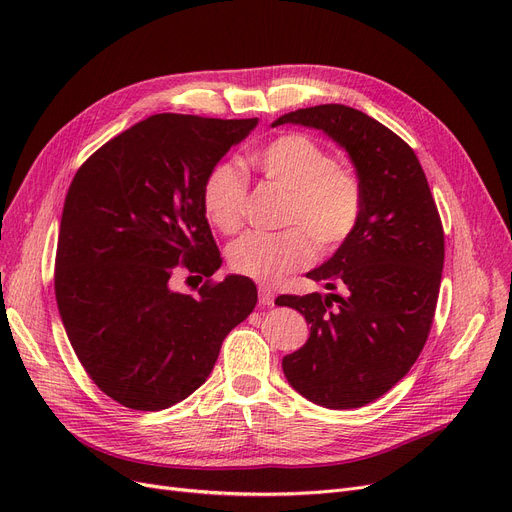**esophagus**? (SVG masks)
I'll list each match as a JSON object with an SVG mask.
<instances>
[{
  "instance_id": "1",
  "label": "esophagus",
  "mask_w": 512,
  "mask_h": 512,
  "mask_svg": "<svg viewBox=\"0 0 512 512\" xmlns=\"http://www.w3.org/2000/svg\"><path fill=\"white\" fill-rule=\"evenodd\" d=\"M259 303L267 307L274 305V290L270 286H259Z\"/></svg>"
}]
</instances>
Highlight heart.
<instances>
[{"label": "heart", "mask_w": 512, "mask_h": 512, "mask_svg": "<svg viewBox=\"0 0 512 512\" xmlns=\"http://www.w3.org/2000/svg\"><path fill=\"white\" fill-rule=\"evenodd\" d=\"M251 166L288 193L282 232H249L228 249L230 267L257 282L272 284L299 270L319 253L338 249L355 232L363 191L353 170L305 134H284L253 151ZM247 184L230 161L215 164L203 182V211L211 226L232 234L242 224Z\"/></svg>", "instance_id": "1"}]
</instances>
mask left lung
<instances>
[{
    "mask_svg": "<svg viewBox=\"0 0 512 512\" xmlns=\"http://www.w3.org/2000/svg\"><path fill=\"white\" fill-rule=\"evenodd\" d=\"M321 130L357 172L361 218L336 253L307 272L328 290L278 297L303 313L309 338L282 359L288 384L326 409H359L400 382L432 328L444 267V230L415 151L348 105L280 116L272 126Z\"/></svg>",
    "mask_w": 512,
    "mask_h": 512,
    "instance_id": "8db88e82",
    "label": "left lung"
}]
</instances>
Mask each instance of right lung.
<instances>
[{"instance_id": "add662e5", "label": "right lung", "mask_w": 512, "mask_h": 512, "mask_svg": "<svg viewBox=\"0 0 512 512\" xmlns=\"http://www.w3.org/2000/svg\"><path fill=\"white\" fill-rule=\"evenodd\" d=\"M257 124L151 116L97 149L68 188L60 317L91 380L128 409L161 411L191 396L257 303L255 284L236 274L197 297L170 286L178 265L207 278L220 270L203 182Z\"/></svg>"}]
</instances>
